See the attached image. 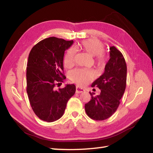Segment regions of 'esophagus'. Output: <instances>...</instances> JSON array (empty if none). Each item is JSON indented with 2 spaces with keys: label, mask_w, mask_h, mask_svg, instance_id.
I'll use <instances>...</instances> for the list:
<instances>
[{
  "label": "esophagus",
  "mask_w": 153,
  "mask_h": 153,
  "mask_svg": "<svg viewBox=\"0 0 153 153\" xmlns=\"http://www.w3.org/2000/svg\"><path fill=\"white\" fill-rule=\"evenodd\" d=\"M83 92H84V90L82 88H79L78 86L76 87V92L77 93V94H79V93H82Z\"/></svg>",
  "instance_id": "esophagus-1"
}]
</instances>
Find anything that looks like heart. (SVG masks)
Returning <instances> with one entry per match:
<instances>
[{
	"label": "heart",
	"instance_id": "1",
	"mask_svg": "<svg viewBox=\"0 0 153 153\" xmlns=\"http://www.w3.org/2000/svg\"><path fill=\"white\" fill-rule=\"evenodd\" d=\"M77 48L83 51L90 56H94V62L98 67L104 66L107 57L103 54L105 46L102 42L94 39H89L82 41L77 45ZM76 52L73 48H69L64 56L63 62L67 68L74 65ZM92 77L91 71L86 69H76L70 72L69 78L79 86H83Z\"/></svg>",
	"mask_w": 153,
	"mask_h": 153
}]
</instances>
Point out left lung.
I'll use <instances>...</instances> for the list:
<instances>
[{
  "instance_id": "8db88e82",
  "label": "left lung",
  "mask_w": 153,
  "mask_h": 153,
  "mask_svg": "<svg viewBox=\"0 0 153 153\" xmlns=\"http://www.w3.org/2000/svg\"><path fill=\"white\" fill-rule=\"evenodd\" d=\"M109 60L105 72L92 83V87L100 90L98 95L90 92L91 100L85 104L86 114L92 120L102 121L109 118L117 109L126 86L127 65L122 53L111 46Z\"/></svg>"
}]
</instances>
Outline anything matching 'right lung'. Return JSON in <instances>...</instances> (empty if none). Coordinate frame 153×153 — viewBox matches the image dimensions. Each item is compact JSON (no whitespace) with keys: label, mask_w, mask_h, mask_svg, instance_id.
<instances>
[{"label":"right lung","mask_w":153,"mask_h":153,"mask_svg":"<svg viewBox=\"0 0 153 153\" xmlns=\"http://www.w3.org/2000/svg\"><path fill=\"white\" fill-rule=\"evenodd\" d=\"M73 43V40L50 37L36 44L29 54L26 69L28 98L33 112L45 121L60 119L69 99L76 92L74 84L55 88L66 79L63 56Z\"/></svg>","instance_id":"1"}]
</instances>
